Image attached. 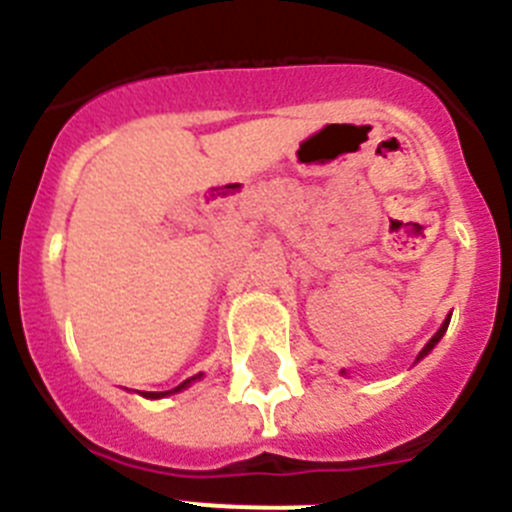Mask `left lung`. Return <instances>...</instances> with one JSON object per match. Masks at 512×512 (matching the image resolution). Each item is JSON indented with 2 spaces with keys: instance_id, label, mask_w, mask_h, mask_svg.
I'll return each instance as SVG.
<instances>
[{
  "instance_id": "1",
  "label": "left lung",
  "mask_w": 512,
  "mask_h": 512,
  "mask_svg": "<svg viewBox=\"0 0 512 512\" xmlns=\"http://www.w3.org/2000/svg\"><path fill=\"white\" fill-rule=\"evenodd\" d=\"M446 326H449V319H446V321H444V326H441V329H439V331H436V334H434V339H431V342H428V344H426V347H423V349H421V354H418V359H421V357H426V354H428V352H431V349H434V347H436V342H439L441 336H444Z\"/></svg>"
}]
</instances>
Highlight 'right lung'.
<instances>
[{
    "mask_svg": "<svg viewBox=\"0 0 512 512\" xmlns=\"http://www.w3.org/2000/svg\"><path fill=\"white\" fill-rule=\"evenodd\" d=\"M191 380H196V377H191ZM191 380H186L183 382V385H178V388H173V390H165V393H145V398H160V395H170V393H178V390H183L188 385V382Z\"/></svg>",
    "mask_w": 512,
    "mask_h": 512,
    "instance_id": "1",
    "label": "right lung"
}]
</instances>
